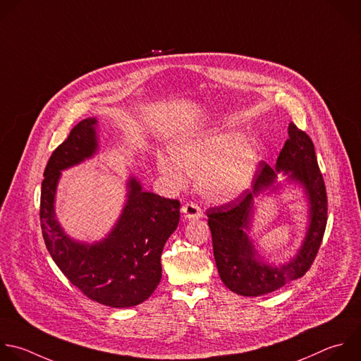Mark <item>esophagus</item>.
<instances>
[{
	"instance_id": "esophagus-1",
	"label": "esophagus",
	"mask_w": 361,
	"mask_h": 361,
	"mask_svg": "<svg viewBox=\"0 0 361 361\" xmlns=\"http://www.w3.org/2000/svg\"><path fill=\"white\" fill-rule=\"evenodd\" d=\"M181 211H183L184 218L188 219V221H190V219H198V218L202 216V212H201L200 207H198L197 204H194V202H187V204H184L183 208H181Z\"/></svg>"
}]
</instances>
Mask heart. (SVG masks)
<instances>
[{"mask_svg": "<svg viewBox=\"0 0 361 361\" xmlns=\"http://www.w3.org/2000/svg\"><path fill=\"white\" fill-rule=\"evenodd\" d=\"M170 157L159 154L157 171L173 187L185 184V174L198 177L204 198L226 204L244 195L254 183L259 149L233 130H209L183 139L170 147Z\"/></svg>", "mask_w": 361, "mask_h": 361, "instance_id": "obj_1", "label": "heart"}]
</instances>
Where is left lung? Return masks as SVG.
<instances>
[{
    "mask_svg": "<svg viewBox=\"0 0 361 361\" xmlns=\"http://www.w3.org/2000/svg\"><path fill=\"white\" fill-rule=\"evenodd\" d=\"M289 139L279 153L275 169L261 163L252 190L239 198L207 211L212 235L214 258L224 285L236 295L261 296L302 278L310 268L322 244L327 222V195L310 137L293 123ZM286 182L302 188L308 202V226L297 254L285 264L274 266L257 251L249 236L257 203L265 195L277 192Z\"/></svg>",
    "mask_w": 361,
    "mask_h": 361,
    "instance_id": "obj_1",
    "label": "left lung"
}]
</instances>
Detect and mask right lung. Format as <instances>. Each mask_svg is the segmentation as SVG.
Instances as JSON below:
<instances>
[{
  "mask_svg": "<svg viewBox=\"0 0 361 361\" xmlns=\"http://www.w3.org/2000/svg\"><path fill=\"white\" fill-rule=\"evenodd\" d=\"M99 120L87 117L52 153L41 190V228L49 255L62 274L89 299L110 307L140 305L161 279V252L180 221V201L143 190L130 176L126 202L100 241L69 236L56 218L55 198L63 170L92 159L99 150Z\"/></svg>",
  "mask_w": 361,
  "mask_h": 361,
  "instance_id": "1",
  "label": "right lung"
}]
</instances>
